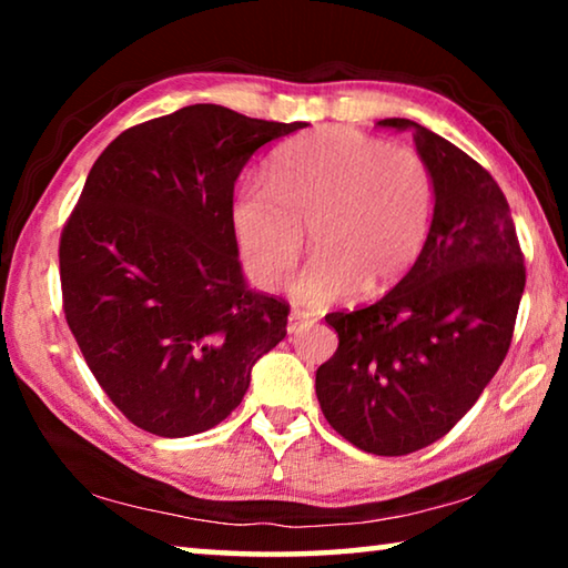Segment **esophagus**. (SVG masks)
Masks as SVG:
<instances>
[{"mask_svg":"<svg viewBox=\"0 0 568 568\" xmlns=\"http://www.w3.org/2000/svg\"><path fill=\"white\" fill-rule=\"evenodd\" d=\"M313 323H315L313 315H307L303 311H293L291 315H287V333L297 335V333H303V331L311 328Z\"/></svg>","mask_w":568,"mask_h":568,"instance_id":"esophagus-1","label":"esophagus"}]
</instances>
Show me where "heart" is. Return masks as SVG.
<instances>
[{
	"label": "heart",
	"mask_w": 568,
	"mask_h": 568,
	"mask_svg": "<svg viewBox=\"0 0 568 568\" xmlns=\"http://www.w3.org/2000/svg\"><path fill=\"white\" fill-rule=\"evenodd\" d=\"M436 185L418 152L345 124L277 148L267 182L233 190L227 223L250 281L275 287L311 233L315 255L291 283L293 301L323 307L355 287L373 295L418 261L434 223Z\"/></svg>",
	"instance_id": "heart-1"
}]
</instances>
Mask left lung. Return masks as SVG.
<instances>
[{
  "label": "left lung",
  "instance_id": "left-lung-1",
  "mask_svg": "<svg viewBox=\"0 0 568 568\" xmlns=\"http://www.w3.org/2000/svg\"><path fill=\"white\" fill-rule=\"evenodd\" d=\"M436 185L434 223L406 277L373 305L328 313L338 351L315 373L323 416L355 448L406 456L446 436L504 363L526 285L524 253L496 180L418 122Z\"/></svg>",
  "mask_w": 568,
  "mask_h": 568
}]
</instances>
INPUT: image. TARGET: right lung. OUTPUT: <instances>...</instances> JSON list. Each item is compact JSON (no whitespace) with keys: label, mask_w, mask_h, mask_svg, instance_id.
<instances>
[{"label":"right lung","mask_w":568,"mask_h":568,"mask_svg":"<svg viewBox=\"0 0 568 568\" xmlns=\"http://www.w3.org/2000/svg\"><path fill=\"white\" fill-rule=\"evenodd\" d=\"M301 128L190 104L124 130L92 165L60 237L64 318L148 434L217 426L285 338L291 307L245 285L227 205L253 152Z\"/></svg>","instance_id":"right-lung-1"}]
</instances>
